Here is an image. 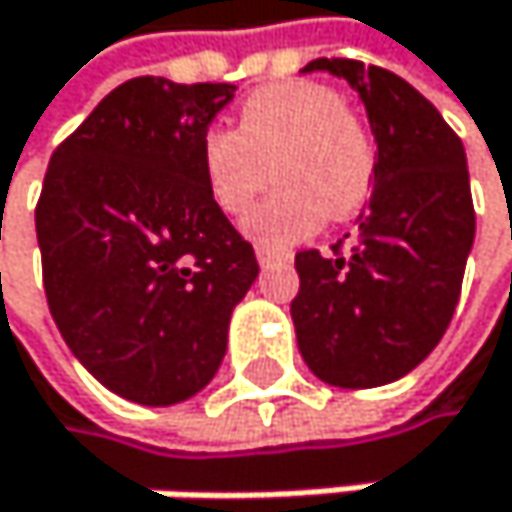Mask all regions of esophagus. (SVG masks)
Returning <instances> with one entry per match:
<instances>
[{"instance_id": "esophagus-1", "label": "esophagus", "mask_w": 512, "mask_h": 512, "mask_svg": "<svg viewBox=\"0 0 512 512\" xmlns=\"http://www.w3.org/2000/svg\"><path fill=\"white\" fill-rule=\"evenodd\" d=\"M254 254H258V264L261 267H270L276 261H291L288 251H276V248H267V245H258V248H254Z\"/></svg>"}]
</instances>
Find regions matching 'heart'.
Segmentation results:
<instances>
[{"label": "heart", "mask_w": 512, "mask_h": 512, "mask_svg": "<svg viewBox=\"0 0 512 512\" xmlns=\"http://www.w3.org/2000/svg\"><path fill=\"white\" fill-rule=\"evenodd\" d=\"M199 165L211 202L242 218L270 184L279 187L251 211L248 233L267 245L313 236L328 218H353L378 174V144L365 119L322 82H276L239 104L236 128H208Z\"/></svg>", "instance_id": "obj_1"}]
</instances>
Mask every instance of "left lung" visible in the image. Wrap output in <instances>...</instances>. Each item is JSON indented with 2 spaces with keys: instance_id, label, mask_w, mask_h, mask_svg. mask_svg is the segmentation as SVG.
Instances as JSON below:
<instances>
[{
  "instance_id": "obj_1",
  "label": "left lung",
  "mask_w": 512,
  "mask_h": 512,
  "mask_svg": "<svg viewBox=\"0 0 512 512\" xmlns=\"http://www.w3.org/2000/svg\"><path fill=\"white\" fill-rule=\"evenodd\" d=\"M304 70L344 76L359 91L378 174L353 236L328 258L316 248L294 254L301 288L291 319L316 378L381 387L430 356L461 298L476 233L467 156L439 110L396 73L353 57H319Z\"/></svg>"
}]
</instances>
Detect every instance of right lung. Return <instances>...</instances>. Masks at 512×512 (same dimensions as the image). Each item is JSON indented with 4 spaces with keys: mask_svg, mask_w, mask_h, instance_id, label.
<instances>
[{
    "mask_svg": "<svg viewBox=\"0 0 512 512\" xmlns=\"http://www.w3.org/2000/svg\"><path fill=\"white\" fill-rule=\"evenodd\" d=\"M236 85L137 76L51 153L36 202L48 310L73 356L137 405L199 393L258 258L211 202L199 144Z\"/></svg>",
    "mask_w": 512,
    "mask_h": 512,
    "instance_id": "1",
    "label": "right lung"
}]
</instances>
